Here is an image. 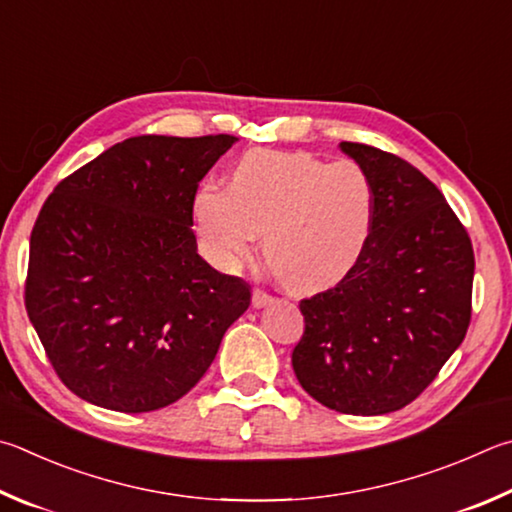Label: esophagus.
<instances>
[{
	"instance_id": "1",
	"label": "esophagus",
	"mask_w": 512,
	"mask_h": 512,
	"mask_svg": "<svg viewBox=\"0 0 512 512\" xmlns=\"http://www.w3.org/2000/svg\"><path fill=\"white\" fill-rule=\"evenodd\" d=\"M271 300H273V297L268 295L266 291H262V288H255V291H253V306H255V309H262V306H266Z\"/></svg>"
}]
</instances>
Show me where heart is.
Here are the masks:
<instances>
[{"label":"heart","mask_w":512,"mask_h":512,"mask_svg":"<svg viewBox=\"0 0 512 512\" xmlns=\"http://www.w3.org/2000/svg\"><path fill=\"white\" fill-rule=\"evenodd\" d=\"M194 221L208 257L235 268L264 235V259L286 288L315 291L345 277L369 239L374 188L353 161L255 150L232 167L228 188L203 183Z\"/></svg>","instance_id":"obj_1"}]
</instances>
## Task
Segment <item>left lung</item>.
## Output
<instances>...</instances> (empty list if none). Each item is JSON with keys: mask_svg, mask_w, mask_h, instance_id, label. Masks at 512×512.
Segmentation results:
<instances>
[{"mask_svg": "<svg viewBox=\"0 0 512 512\" xmlns=\"http://www.w3.org/2000/svg\"><path fill=\"white\" fill-rule=\"evenodd\" d=\"M374 188V221L342 280L300 302L293 371L329 410L396 412L466 338L475 253L441 190L401 156L340 143Z\"/></svg>", "mask_w": 512, "mask_h": 512, "instance_id": "1", "label": "left lung"}]
</instances>
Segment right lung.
<instances>
[{
  "label": "right lung",
  "mask_w": 512,
  "mask_h": 512,
  "mask_svg": "<svg viewBox=\"0 0 512 512\" xmlns=\"http://www.w3.org/2000/svg\"><path fill=\"white\" fill-rule=\"evenodd\" d=\"M237 138L134 136L69 174L31 232L24 302L55 374L82 401L152 412L179 401L250 304L197 253L199 181Z\"/></svg>",
  "instance_id": "1"
}]
</instances>
